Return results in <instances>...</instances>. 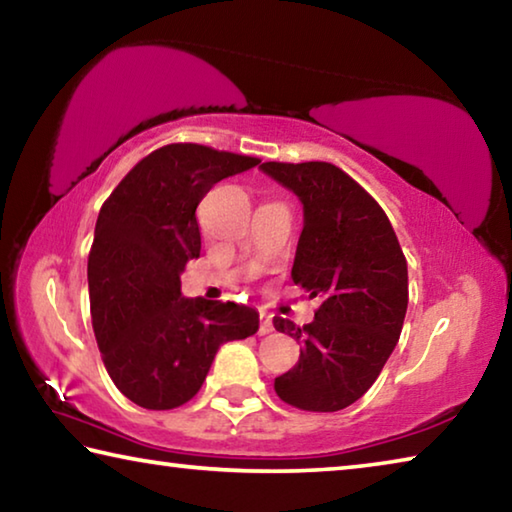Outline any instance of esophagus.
Wrapping results in <instances>:
<instances>
[{"label": "esophagus", "instance_id": "esophagus-1", "mask_svg": "<svg viewBox=\"0 0 512 512\" xmlns=\"http://www.w3.org/2000/svg\"><path fill=\"white\" fill-rule=\"evenodd\" d=\"M273 320H271V314H266V311H259V334L266 336L273 332Z\"/></svg>", "mask_w": 512, "mask_h": 512}]
</instances>
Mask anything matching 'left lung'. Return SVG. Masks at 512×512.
I'll use <instances>...</instances> for the list:
<instances>
[{
    "label": "left lung",
    "instance_id": "left-lung-1",
    "mask_svg": "<svg viewBox=\"0 0 512 512\" xmlns=\"http://www.w3.org/2000/svg\"><path fill=\"white\" fill-rule=\"evenodd\" d=\"M305 207L293 282L320 298L305 327L275 316L277 332L302 341L300 361L275 379L300 411H341L375 384L400 339L409 305L406 257L381 205L329 162H264Z\"/></svg>",
    "mask_w": 512,
    "mask_h": 512
}]
</instances>
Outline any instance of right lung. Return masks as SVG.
Listing matches in <instances>:
<instances>
[{"mask_svg":"<svg viewBox=\"0 0 512 512\" xmlns=\"http://www.w3.org/2000/svg\"><path fill=\"white\" fill-rule=\"evenodd\" d=\"M259 158L178 142L146 155L101 205L88 257L90 314L103 366L128 400L169 411L201 391L216 350L253 336L255 309L183 298L201 253L196 207Z\"/></svg>","mask_w":512,"mask_h":512,"instance_id":"obj_1","label":"right lung"}]
</instances>
